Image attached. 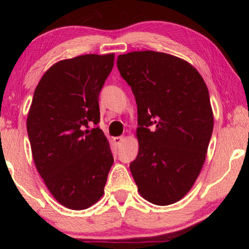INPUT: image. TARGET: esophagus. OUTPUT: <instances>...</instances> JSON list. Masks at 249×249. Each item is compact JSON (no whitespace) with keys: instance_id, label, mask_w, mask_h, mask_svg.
I'll return each mask as SVG.
<instances>
[{"instance_id":"esophagus-1","label":"esophagus","mask_w":249,"mask_h":249,"mask_svg":"<svg viewBox=\"0 0 249 249\" xmlns=\"http://www.w3.org/2000/svg\"><path fill=\"white\" fill-rule=\"evenodd\" d=\"M124 136H119V137H114V138H113L114 144L117 145V146H120V145L122 144V142H124Z\"/></svg>"}]
</instances>
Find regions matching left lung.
Masks as SVG:
<instances>
[{
	"mask_svg": "<svg viewBox=\"0 0 249 249\" xmlns=\"http://www.w3.org/2000/svg\"><path fill=\"white\" fill-rule=\"evenodd\" d=\"M117 66L137 103L139 148L130 171L138 192L155 205L178 202L199 176L212 136L205 81L189 62L154 51L121 54Z\"/></svg>",
	"mask_w": 249,
	"mask_h": 249,
	"instance_id": "left-lung-1",
	"label": "left lung"
}]
</instances>
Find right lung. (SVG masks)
<instances>
[{
    "instance_id": "obj_1",
    "label": "right lung",
    "mask_w": 249,
    "mask_h": 249,
    "mask_svg": "<svg viewBox=\"0 0 249 249\" xmlns=\"http://www.w3.org/2000/svg\"><path fill=\"white\" fill-rule=\"evenodd\" d=\"M114 53L86 54L54 63L37 85L27 131L37 171L61 205L85 210L104 194L113 156L100 128L98 95Z\"/></svg>"
}]
</instances>
